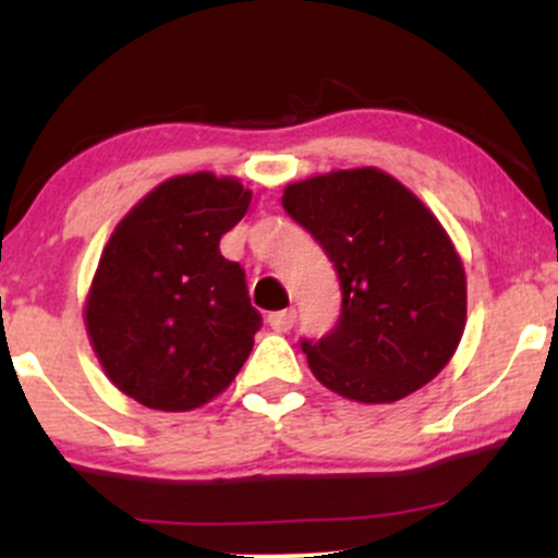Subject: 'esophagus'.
<instances>
[{
	"label": "esophagus",
	"instance_id": "esophagus-1",
	"mask_svg": "<svg viewBox=\"0 0 558 558\" xmlns=\"http://www.w3.org/2000/svg\"><path fill=\"white\" fill-rule=\"evenodd\" d=\"M267 323H270V328L275 332H288L293 328V323H296V310H280V312H272L270 317H267Z\"/></svg>",
	"mask_w": 558,
	"mask_h": 558
}]
</instances>
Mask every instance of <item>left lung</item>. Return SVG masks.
Returning a JSON list of instances; mask_svg holds the SVG:
<instances>
[{
  "instance_id": "1",
  "label": "left lung",
  "mask_w": 558,
  "mask_h": 558,
  "mask_svg": "<svg viewBox=\"0 0 558 558\" xmlns=\"http://www.w3.org/2000/svg\"><path fill=\"white\" fill-rule=\"evenodd\" d=\"M283 209L325 248L341 280V315L301 351L323 386L390 403L430 383L466 319L464 267L412 191L375 168L288 185Z\"/></svg>"
}]
</instances>
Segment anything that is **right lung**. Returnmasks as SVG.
Here are the masks:
<instances>
[{"label": "right lung", "mask_w": 558, "mask_h": 558, "mask_svg": "<svg viewBox=\"0 0 558 558\" xmlns=\"http://www.w3.org/2000/svg\"><path fill=\"white\" fill-rule=\"evenodd\" d=\"M248 202L233 178L196 172L157 185L114 228L86 328L110 380L144 407H202L248 360L262 315L243 267L220 254Z\"/></svg>", "instance_id": "1"}]
</instances>
